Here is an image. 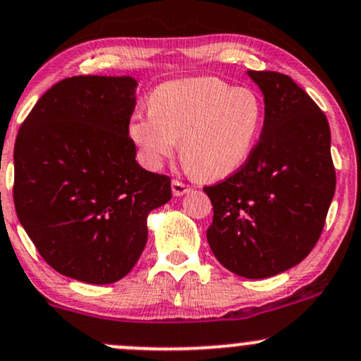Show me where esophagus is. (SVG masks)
Listing matches in <instances>:
<instances>
[{"label":"esophagus","mask_w":361,"mask_h":361,"mask_svg":"<svg viewBox=\"0 0 361 361\" xmlns=\"http://www.w3.org/2000/svg\"><path fill=\"white\" fill-rule=\"evenodd\" d=\"M171 187H173V195L174 197H181V195H185V193L190 192V187H188V185L181 183V181H178V180H174Z\"/></svg>","instance_id":"34e87169"}]
</instances>
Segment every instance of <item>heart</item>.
<instances>
[{"label": "heart", "mask_w": 361, "mask_h": 361, "mask_svg": "<svg viewBox=\"0 0 361 361\" xmlns=\"http://www.w3.org/2000/svg\"><path fill=\"white\" fill-rule=\"evenodd\" d=\"M150 112H136L128 135L150 169L176 150L202 180H221L245 164L263 126V102L249 88L216 78L164 82L149 97Z\"/></svg>", "instance_id": "b5f03b06"}]
</instances>
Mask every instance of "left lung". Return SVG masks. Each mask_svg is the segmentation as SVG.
Returning <instances> with one entry per match:
<instances>
[{
    "mask_svg": "<svg viewBox=\"0 0 361 361\" xmlns=\"http://www.w3.org/2000/svg\"><path fill=\"white\" fill-rule=\"evenodd\" d=\"M264 98L259 142L245 164L204 192L207 242L216 259L244 279H268L301 263L324 230L336 192L325 114L286 74L247 71Z\"/></svg>",
    "mask_w": 361,
    "mask_h": 361,
    "instance_id": "1",
    "label": "left lung"
}]
</instances>
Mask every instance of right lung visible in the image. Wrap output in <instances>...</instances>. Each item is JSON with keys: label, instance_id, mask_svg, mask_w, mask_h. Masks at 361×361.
I'll return each instance as SVG.
<instances>
[{"label": "right lung", "instance_id": "add662e5", "mask_svg": "<svg viewBox=\"0 0 361 361\" xmlns=\"http://www.w3.org/2000/svg\"><path fill=\"white\" fill-rule=\"evenodd\" d=\"M131 75H75L37 100L15 140L18 221L43 259L86 283H114L145 249L147 216L171 180L143 169L128 135Z\"/></svg>", "mask_w": 361, "mask_h": 361}]
</instances>
